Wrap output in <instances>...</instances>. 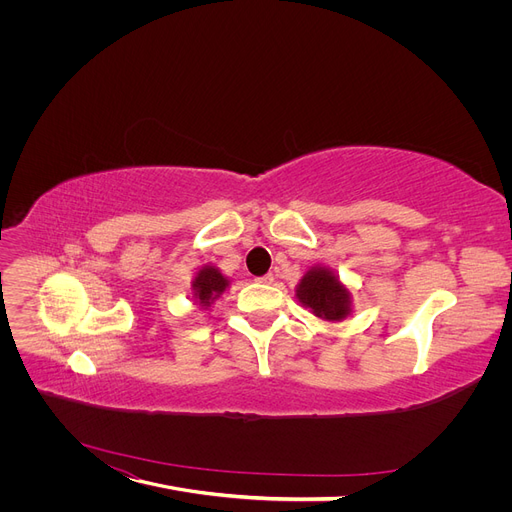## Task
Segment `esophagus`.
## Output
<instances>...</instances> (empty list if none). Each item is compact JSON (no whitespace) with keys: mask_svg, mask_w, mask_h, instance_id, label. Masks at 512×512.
<instances>
[{"mask_svg":"<svg viewBox=\"0 0 512 512\" xmlns=\"http://www.w3.org/2000/svg\"><path fill=\"white\" fill-rule=\"evenodd\" d=\"M255 282H259V284H272V282H274V276H272V274H265V276H261V278H255Z\"/></svg>","mask_w":512,"mask_h":512,"instance_id":"34e87169","label":"esophagus"}]
</instances>
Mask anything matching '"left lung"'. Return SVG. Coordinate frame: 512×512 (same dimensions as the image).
<instances>
[{
	"mask_svg": "<svg viewBox=\"0 0 512 512\" xmlns=\"http://www.w3.org/2000/svg\"><path fill=\"white\" fill-rule=\"evenodd\" d=\"M297 299L315 317L326 321H342L351 315V290L326 265H315L301 278Z\"/></svg>",
	"mask_w": 512,
	"mask_h": 512,
	"instance_id": "8db88e82",
	"label": "left lung"
}]
</instances>
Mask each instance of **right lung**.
Wrapping results in <instances>:
<instances>
[{
	"label": "right lung",
	"instance_id": "add662e5",
	"mask_svg": "<svg viewBox=\"0 0 512 512\" xmlns=\"http://www.w3.org/2000/svg\"><path fill=\"white\" fill-rule=\"evenodd\" d=\"M228 284V278L218 270V267L203 265L193 280V299L197 305L207 309L228 288Z\"/></svg>",
	"mask_w": 512,
	"mask_h": 512
}]
</instances>
